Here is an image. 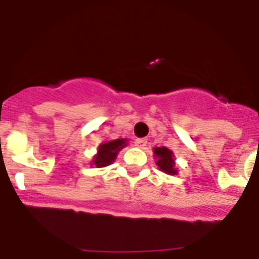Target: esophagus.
<instances>
[{"instance_id":"34e87169","label":"esophagus","mask_w":259,"mask_h":259,"mask_svg":"<svg viewBox=\"0 0 259 259\" xmlns=\"http://www.w3.org/2000/svg\"><path fill=\"white\" fill-rule=\"evenodd\" d=\"M134 145L139 148H145L146 145H147V139H145V138L136 139V141H134Z\"/></svg>"}]
</instances>
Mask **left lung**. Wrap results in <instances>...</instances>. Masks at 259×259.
<instances>
[{"label": "left lung", "mask_w": 259, "mask_h": 259, "mask_svg": "<svg viewBox=\"0 0 259 259\" xmlns=\"http://www.w3.org/2000/svg\"><path fill=\"white\" fill-rule=\"evenodd\" d=\"M156 165L159 169L168 175H177L176 164H175V155L167 147H155L154 148Z\"/></svg>", "instance_id": "8db88e82"}]
</instances>
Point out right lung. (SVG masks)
<instances>
[{
	"label": "right lung",
	"mask_w": 259,
	"mask_h": 259,
	"mask_svg": "<svg viewBox=\"0 0 259 259\" xmlns=\"http://www.w3.org/2000/svg\"><path fill=\"white\" fill-rule=\"evenodd\" d=\"M125 146H126V139H114V141L102 143L99 146L98 154L94 156L91 164L96 165L98 168L107 167L116 160L118 151Z\"/></svg>",
	"instance_id": "obj_1"
}]
</instances>
